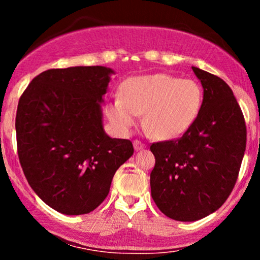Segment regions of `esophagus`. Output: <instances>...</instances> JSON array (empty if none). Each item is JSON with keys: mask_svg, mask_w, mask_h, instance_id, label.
Instances as JSON below:
<instances>
[{"mask_svg": "<svg viewBox=\"0 0 260 260\" xmlns=\"http://www.w3.org/2000/svg\"><path fill=\"white\" fill-rule=\"evenodd\" d=\"M133 147H134V150H142V149L145 148V144H143L140 140H134L133 142Z\"/></svg>", "mask_w": 260, "mask_h": 260, "instance_id": "34e87169", "label": "esophagus"}]
</instances>
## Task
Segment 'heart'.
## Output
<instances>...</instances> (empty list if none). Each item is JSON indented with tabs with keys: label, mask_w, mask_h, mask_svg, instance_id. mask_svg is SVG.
<instances>
[{
	"label": "heart",
	"mask_w": 260,
	"mask_h": 260,
	"mask_svg": "<svg viewBox=\"0 0 260 260\" xmlns=\"http://www.w3.org/2000/svg\"><path fill=\"white\" fill-rule=\"evenodd\" d=\"M120 96L106 109L113 127L121 133L129 132L143 113L145 129L161 140L183 136L196 122L203 104L198 83L162 73L124 80Z\"/></svg>",
	"instance_id": "1"
}]
</instances>
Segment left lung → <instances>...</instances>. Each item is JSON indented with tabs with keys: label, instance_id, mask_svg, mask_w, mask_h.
Returning <instances> with one entry per match:
<instances>
[{
	"label": "left lung",
	"instance_id": "left-lung-1",
	"mask_svg": "<svg viewBox=\"0 0 260 260\" xmlns=\"http://www.w3.org/2000/svg\"><path fill=\"white\" fill-rule=\"evenodd\" d=\"M203 86L201 112L181 138L154 143L151 197L170 219L197 221L229 198L240 172L247 129L231 88L219 77L192 67Z\"/></svg>",
	"mask_w": 260,
	"mask_h": 260
}]
</instances>
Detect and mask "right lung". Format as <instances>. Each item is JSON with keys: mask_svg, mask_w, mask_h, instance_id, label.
<instances>
[{"mask_svg": "<svg viewBox=\"0 0 260 260\" xmlns=\"http://www.w3.org/2000/svg\"><path fill=\"white\" fill-rule=\"evenodd\" d=\"M111 68L49 70L31 80L18 103V156L41 201L64 215L96 209L113 175L133 155L132 142L111 138L103 126Z\"/></svg>", "mask_w": 260, "mask_h": 260, "instance_id": "1", "label": "right lung"}]
</instances>
